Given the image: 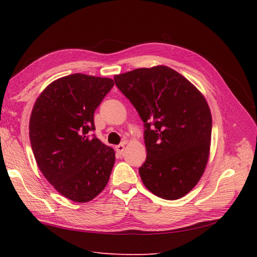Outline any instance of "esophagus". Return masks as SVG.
<instances>
[{"instance_id": "34e87169", "label": "esophagus", "mask_w": 257, "mask_h": 257, "mask_svg": "<svg viewBox=\"0 0 257 257\" xmlns=\"http://www.w3.org/2000/svg\"><path fill=\"white\" fill-rule=\"evenodd\" d=\"M123 150H124V145L123 144H121V145H118V146H116V151L118 152L119 155H121L122 152H123Z\"/></svg>"}]
</instances>
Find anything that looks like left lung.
Wrapping results in <instances>:
<instances>
[{
	"mask_svg": "<svg viewBox=\"0 0 257 257\" xmlns=\"http://www.w3.org/2000/svg\"><path fill=\"white\" fill-rule=\"evenodd\" d=\"M113 79L144 121L147 159L139 174L145 187L162 199L182 198L199 182L209 160L212 116L204 96L162 65Z\"/></svg>",
	"mask_w": 257,
	"mask_h": 257,
	"instance_id": "left-lung-1",
	"label": "left lung"
}]
</instances>
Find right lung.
I'll return each mask as SVG.
<instances>
[{"label":"right lung","mask_w":257,"mask_h":257,"mask_svg":"<svg viewBox=\"0 0 257 257\" xmlns=\"http://www.w3.org/2000/svg\"><path fill=\"white\" fill-rule=\"evenodd\" d=\"M112 87L110 78L72 74L48 85L33 107L30 140L37 166L74 202L96 198L110 177L114 151L89 133L96 108Z\"/></svg>","instance_id":"add662e5"}]
</instances>
